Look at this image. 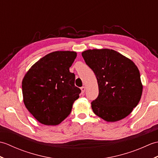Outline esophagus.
<instances>
[{"label":"esophagus","mask_w":158,"mask_h":158,"mask_svg":"<svg viewBox=\"0 0 158 158\" xmlns=\"http://www.w3.org/2000/svg\"><path fill=\"white\" fill-rule=\"evenodd\" d=\"M81 93L82 94H83L85 92V86H83V87H81Z\"/></svg>","instance_id":"1"}]
</instances>
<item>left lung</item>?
Wrapping results in <instances>:
<instances>
[{
    "label": "left lung",
    "mask_w": 158,
    "mask_h": 158,
    "mask_svg": "<svg viewBox=\"0 0 158 158\" xmlns=\"http://www.w3.org/2000/svg\"><path fill=\"white\" fill-rule=\"evenodd\" d=\"M81 54L98 84V96L91 102L94 113L109 122L125 118L138 105L143 92L135 64L109 49H88Z\"/></svg>",
    "instance_id": "left-lung-1"
}]
</instances>
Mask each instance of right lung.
<instances>
[{
  "label": "right lung",
  "mask_w": 158,
  "mask_h": 158,
  "mask_svg": "<svg viewBox=\"0 0 158 158\" xmlns=\"http://www.w3.org/2000/svg\"><path fill=\"white\" fill-rule=\"evenodd\" d=\"M76 57L75 52H52L32 65L23 77V103L42 124L61 123L79 98L81 91L75 85V74L69 71Z\"/></svg>",
  "instance_id": "add662e5"
}]
</instances>
